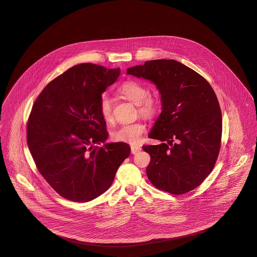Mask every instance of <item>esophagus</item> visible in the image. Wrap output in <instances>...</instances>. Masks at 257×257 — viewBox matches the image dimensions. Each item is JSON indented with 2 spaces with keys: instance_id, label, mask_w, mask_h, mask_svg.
Segmentation results:
<instances>
[{
  "instance_id": "1",
  "label": "esophagus",
  "mask_w": 257,
  "mask_h": 257,
  "mask_svg": "<svg viewBox=\"0 0 257 257\" xmlns=\"http://www.w3.org/2000/svg\"><path fill=\"white\" fill-rule=\"evenodd\" d=\"M142 150V148L140 147H131V152H132V154H137V153H139L140 151Z\"/></svg>"
}]
</instances>
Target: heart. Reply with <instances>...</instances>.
Wrapping results in <instances>:
<instances>
[{
    "instance_id": "obj_1",
    "label": "heart",
    "mask_w": 257,
    "mask_h": 257,
    "mask_svg": "<svg viewBox=\"0 0 257 257\" xmlns=\"http://www.w3.org/2000/svg\"><path fill=\"white\" fill-rule=\"evenodd\" d=\"M116 91L125 99L136 104L138 106V113L144 118L152 119L157 116L161 106L159 99L150 94L147 86L143 83L136 80H127L116 87ZM98 108L102 118L106 122H112V102L108 94L103 93L100 96ZM146 129V125L140 121L126 123L112 132L111 139L114 142L135 146L140 143Z\"/></svg>"
}]
</instances>
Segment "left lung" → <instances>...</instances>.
<instances>
[{
	"mask_svg": "<svg viewBox=\"0 0 257 257\" xmlns=\"http://www.w3.org/2000/svg\"><path fill=\"white\" fill-rule=\"evenodd\" d=\"M127 74L151 81L162 95V112L148 137L163 143L143 147L150 155L148 179L175 196L196 189L220 152L222 119L214 89L201 75L174 60L147 61Z\"/></svg>",
	"mask_w": 257,
	"mask_h": 257,
	"instance_id": "8db88e82",
	"label": "left lung"
}]
</instances>
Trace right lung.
Listing matches in <instances>:
<instances>
[{
	"label": "right lung",
	"mask_w": 257,
	"mask_h": 257,
	"mask_svg": "<svg viewBox=\"0 0 257 257\" xmlns=\"http://www.w3.org/2000/svg\"><path fill=\"white\" fill-rule=\"evenodd\" d=\"M120 74L81 63L43 88L27 123V144L37 170L60 196L87 202L104 194L130 155L125 143L100 145L108 138L98 102Z\"/></svg>",
	"instance_id": "right-lung-1"
}]
</instances>
